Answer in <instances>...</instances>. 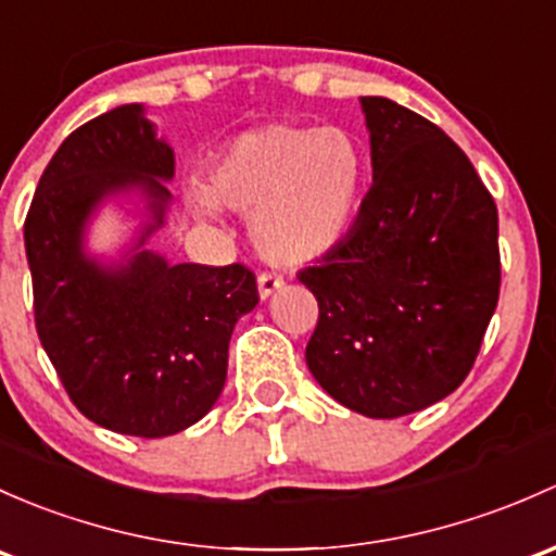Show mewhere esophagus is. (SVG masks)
I'll return each mask as SVG.
<instances>
[{"label":"esophagus","instance_id":"obj_1","mask_svg":"<svg viewBox=\"0 0 556 556\" xmlns=\"http://www.w3.org/2000/svg\"><path fill=\"white\" fill-rule=\"evenodd\" d=\"M282 285H285V279L279 277V274H271V271L258 274V295L261 298L274 295L279 288H282Z\"/></svg>","mask_w":556,"mask_h":556}]
</instances>
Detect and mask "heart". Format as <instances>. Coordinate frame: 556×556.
Masks as SVG:
<instances>
[{
  "label": "heart",
  "mask_w": 556,
  "mask_h": 556,
  "mask_svg": "<svg viewBox=\"0 0 556 556\" xmlns=\"http://www.w3.org/2000/svg\"><path fill=\"white\" fill-rule=\"evenodd\" d=\"M370 160L346 127L263 125L220 151L202 178L213 204L253 213L268 261L301 266L336 250L352 229Z\"/></svg>",
  "instance_id": "heart-1"
}]
</instances>
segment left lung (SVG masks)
<instances>
[{"label":"left lung","instance_id":"8db88e82","mask_svg":"<svg viewBox=\"0 0 556 556\" xmlns=\"http://www.w3.org/2000/svg\"><path fill=\"white\" fill-rule=\"evenodd\" d=\"M359 101L372 186L341 244L298 271L319 303L306 365L349 410L400 418L445 400L475 365L501 290L498 210L434 122Z\"/></svg>","mask_w":556,"mask_h":556}]
</instances>
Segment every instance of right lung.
<instances>
[{"label": "right lung", "instance_id": "add662e5", "mask_svg": "<svg viewBox=\"0 0 556 556\" xmlns=\"http://www.w3.org/2000/svg\"><path fill=\"white\" fill-rule=\"evenodd\" d=\"M173 149L156 138L143 106L127 103L77 127L45 167L23 239L34 285V323L63 389L92 424L116 434L170 437L220 396L237 319L258 303L242 263H167L138 250L101 266L81 233L103 197L140 189L151 224H165Z\"/></svg>", "mask_w": 556, "mask_h": 556}]
</instances>
